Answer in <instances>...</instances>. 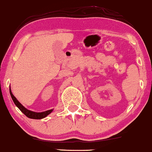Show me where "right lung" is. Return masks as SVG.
I'll return each mask as SVG.
<instances>
[{
	"label": "right lung",
	"mask_w": 152,
	"mask_h": 152,
	"mask_svg": "<svg viewBox=\"0 0 152 152\" xmlns=\"http://www.w3.org/2000/svg\"><path fill=\"white\" fill-rule=\"evenodd\" d=\"M10 95H11L12 100H13L14 103L15 104V105L17 107L20 111L22 112L23 113H24L27 117L29 118H31V119H42V118H44L49 115L50 113H51L53 112V109H50V110H48V111H43V112H34V111H32L30 110L27 109L26 107H24L21 104H20L19 102L18 101V99L16 98L15 96L12 94L11 88L10 87Z\"/></svg>",
	"instance_id": "obj_1"
}]
</instances>
